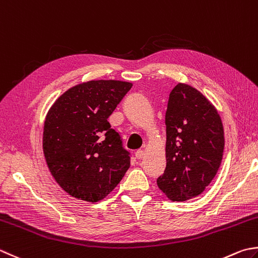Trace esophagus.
<instances>
[{"label": "esophagus", "instance_id": "obj_1", "mask_svg": "<svg viewBox=\"0 0 258 258\" xmlns=\"http://www.w3.org/2000/svg\"><path fill=\"white\" fill-rule=\"evenodd\" d=\"M135 156H136V159H142L144 156V151L143 150H138L135 152Z\"/></svg>", "mask_w": 258, "mask_h": 258}]
</instances>
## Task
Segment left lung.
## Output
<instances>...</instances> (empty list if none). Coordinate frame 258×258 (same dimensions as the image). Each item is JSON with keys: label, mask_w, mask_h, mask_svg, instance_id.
Here are the masks:
<instances>
[{"label": "left lung", "mask_w": 258, "mask_h": 258, "mask_svg": "<svg viewBox=\"0 0 258 258\" xmlns=\"http://www.w3.org/2000/svg\"><path fill=\"white\" fill-rule=\"evenodd\" d=\"M165 125L166 166L156 183L170 200L186 201L203 194L218 172L223 122L208 98L179 83L169 96Z\"/></svg>", "instance_id": "1"}]
</instances>
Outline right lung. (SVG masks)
<instances>
[{"mask_svg": "<svg viewBox=\"0 0 258 258\" xmlns=\"http://www.w3.org/2000/svg\"><path fill=\"white\" fill-rule=\"evenodd\" d=\"M133 84L89 80L69 88L45 116V162L62 190L97 203L109 195L130 168V153L107 118Z\"/></svg>", "mask_w": 258, "mask_h": 258, "instance_id": "right-lung-1", "label": "right lung"}]
</instances>
